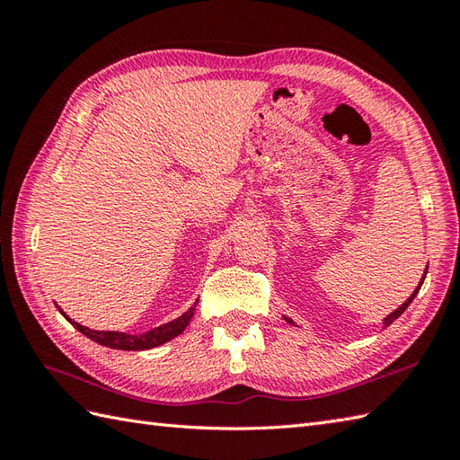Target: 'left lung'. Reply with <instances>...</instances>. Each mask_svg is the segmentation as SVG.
Segmentation results:
<instances>
[{"label":"left lung","mask_w":460,"mask_h":460,"mask_svg":"<svg viewBox=\"0 0 460 460\" xmlns=\"http://www.w3.org/2000/svg\"><path fill=\"white\" fill-rule=\"evenodd\" d=\"M425 275H427V269H425ZM423 280H425V277L421 279V285H423ZM421 285H419V287H417V288L413 290V295H411V296H409V298H407V300L403 302V305H402V306H399L397 310H394V312H392V314H389L387 318H384V328H387L389 324H392V322H394V320H397L399 316H402V314H403V312L407 310V306H409V305H411V302H413V298L417 296V292H419V288H421ZM285 320L288 322V324H292V326H296V324H295V322H292L290 318H287V316H285Z\"/></svg>","instance_id":"8db88e82"}]
</instances>
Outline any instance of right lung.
<instances>
[{"mask_svg":"<svg viewBox=\"0 0 460 460\" xmlns=\"http://www.w3.org/2000/svg\"><path fill=\"white\" fill-rule=\"evenodd\" d=\"M195 305H198V300H195ZM195 305L188 312H183L180 318L168 322V324H162L158 328L144 332V334H126V332H99V330H91V328H86V326H81L79 322H75V320L68 318L58 306L57 308H58V312H61V314L68 322H71V324L76 330L81 332V334H84L86 338H91L93 341H96V344L106 346V348H114V349L138 351V349H152L155 346H162V344H165V341H170L175 336H180L181 332L188 328V324H190L191 318H193Z\"/></svg>","mask_w":460,"mask_h":460,"instance_id":"1","label":"right lung"}]
</instances>
